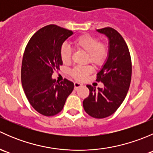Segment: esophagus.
I'll use <instances>...</instances> for the list:
<instances>
[{
    "label": "esophagus",
    "instance_id": "obj_1",
    "mask_svg": "<svg viewBox=\"0 0 153 153\" xmlns=\"http://www.w3.org/2000/svg\"><path fill=\"white\" fill-rule=\"evenodd\" d=\"M82 85H81V84H79V83L78 82H75L74 83V88H75V89H77L78 88H79L80 86H81Z\"/></svg>",
    "mask_w": 153,
    "mask_h": 153
}]
</instances>
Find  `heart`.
Instances as JSON below:
<instances>
[{
    "label": "heart",
    "instance_id": "obj_1",
    "mask_svg": "<svg viewBox=\"0 0 153 153\" xmlns=\"http://www.w3.org/2000/svg\"><path fill=\"white\" fill-rule=\"evenodd\" d=\"M78 50L86 53V63H90L95 67H101L105 64L109 55V48L104 42H100L97 37L89 34H83L77 37L73 41ZM60 57L64 64H69L72 58V51L67 46H63L60 49ZM92 72L90 66L75 67L70 74L77 81H83Z\"/></svg>",
    "mask_w": 153,
    "mask_h": 153
}]
</instances>
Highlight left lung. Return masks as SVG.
Listing matches in <instances>:
<instances>
[{"instance_id":"obj_1","label":"left lung","mask_w":153,"mask_h":153,"mask_svg":"<svg viewBox=\"0 0 153 153\" xmlns=\"http://www.w3.org/2000/svg\"><path fill=\"white\" fill-rule=\"evenodd\" d=\"M109 41L106 62L97 74L96 81L102 82L103 89L86 85L89 95L83 101L85 112L95 118H104L118 109L129 90L132 77V61L127 44L121 34L111 27L98 29Z\"/></svg>"}]
</instances>
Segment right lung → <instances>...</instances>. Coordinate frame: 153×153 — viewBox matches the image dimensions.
<instances>
[{
  "label": "right lung",
  "instance_id": "obj_1",
  "mask_svg": "<svg viewBox=\"0 0 153 153\" xmlns=\"http://www.w3.org/2000/svg\"><path fill=\"white\" fill-rule=\"evenodd\" d=\"M72 34L71 30L50 24L37 31L25 48L21 83L29 104L44 116L59 113L74 89L73 83L66 78L61 83L52 78L63 64L61 46Z\"/></svg>",
  "mask_w": 153,
  "mask_h": 153
}]
</instances>
